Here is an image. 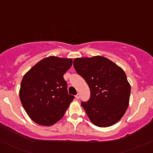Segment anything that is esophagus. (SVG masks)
<instances>
[{"mask_svg": "<svg viewBox=\"0 0 153 153\" xmlns=\"http://www.w3.org/2000/svg\"><path fill=\"white\" fill-rule=\"evenodd\" d=\"M79 98H80V94L78 93L76 95H75V98H76V99H79Z\"/></svg>", "mask_w": 153, "mask_h": 153, "instance_id": "34e87169", "label": "esophagus"}]
</instances>
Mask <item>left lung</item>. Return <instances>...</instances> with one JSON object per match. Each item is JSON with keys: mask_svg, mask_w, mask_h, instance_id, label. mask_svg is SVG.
<instances>
[{"mask_svg": "<svg viewBox=\"0 0 153 153\" xmlns=\"http://www.w3.org/2000/svg\"><path fill=\"white\" fill-rule=\"evenodd\" d=\"M73 66L90 89L89 99L81 104L92 124L107 127L118 122L127 109L131 91L124 71L102 56L75 58Z\"/></svg>", "mask_w": 153, "mask_h": 153, "instance_id": "left-lung-1", "label": "left lung"}]
</instances>
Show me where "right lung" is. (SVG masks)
Segmentation results:
<instances>
[{"mask_svg": "<svg viewBox=\"0 0 153 153\" xmlns=\"http://www.w3.org/2000/svg\"><path fill=\"white\" fill-rule=\"evenodd\" d=\"M71 58L49 56L37 63L24 75L19 96L31 119L51 126L62 118L75 96L68 94L64 75L71 67Z\"/></svg>", "mask_w": 153, "mask_h": 153, "instance_id": "obj_1", "label": "right lung"}]
</instances>
